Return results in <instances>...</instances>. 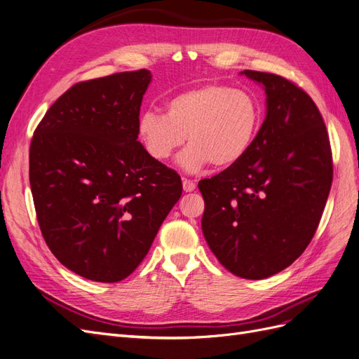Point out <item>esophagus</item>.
Here are the masks:
<instances>
[{
	"instance_id": "1",
	"label": "esophagus",
	"mask_w": 359,
	"mask_h": 359,
	"mask_svg": "<svg viewBox=\"0 0 359 359\" xmlns=\"http://www.w3.org/2000/svg\"><path fill=\"white\" fill-rule=\"evenodd\" d=\"M182 189H184V191H193L194 189H196V182L191 181V180L184 178L182 180Z\"/></svg>"
}]
</instances>
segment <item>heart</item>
I'll use <instances>...</instances> for the list:
<instances>
[{
  "instance_id": "b5f03b06",
  "label": "heart",
  "mask_w": 359,
  "mask_h": 359,
  "mask_svg": "<svg viewBox=\"0 0 359 359\" xmlns=\"http://www.w3.org/2000/svg\"><path fill=\"white\" fill-rule=\"evenodd\" d=\"M260 126V107L255 97L229 85L211 82L173 94L165 114L147 111L139 116L137 133L147 153L169 160L189 140L180 157L187 172L206 165L227 168L252 148Z\"/></svg>"
}]
</instances>
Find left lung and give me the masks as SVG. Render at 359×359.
Listing matches in <instances>:
<instances>
[{"instance_id": "left-lung-1", "label": "left lung", "mask_w": 359, "mask_h": 359, "mask_svg": "<svg viewBox=\"0 0 359 359\" xmlns=\"http://www.w3.org/2000/svg\"><path fill=\"white\" fill-rule=\"evenodd\" d=\"M266 93V118L248 153L199 181L202 232L232 274L260 280L302 255L332 184V151L316 103L274 73L244 70Z\"/></svg>"}]
</instances>
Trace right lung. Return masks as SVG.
<instances>
[{"mask_svg":"<svg viewBox=\"0 0 359 359\" xmlns=\"http://www.w3.org/2000/svg\"><path fill=\"white\" fill-rule=\"evenodd\" d=\"M145 69L74 83L29 145V184L43 238L73 273L102 283L142 262L178 202V173L137 140Z\"/></svg>","mask_w":359,"mask_h":359,"instance_id":"add662e5","label":"right lung"}]
</instances>
